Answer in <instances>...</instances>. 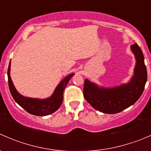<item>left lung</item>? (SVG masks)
Segmentation results:
<instances>
[{
  "label": "left lung",
  "mask_w": 151,
  "mask_h": 151,
  "mask_svg": "<svg viewBox=\"0 0 151 151\" xmlns=\"http://www.w3.org/2000/svg\"><path fill=\"white\" fill-rule=\"evenodd\" d=\"M131 49L135 55L136 66L133 77L127 84L108 88L85 80L84 97L96 110L106 114L118 113L133 105L142 94L147 81L144 55L137 44L132 45Z\"/></svg>",
  "instance_id": "obj_1"
}]
</instances>
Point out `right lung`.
Here are the masks:
<instances>
[{
    "instance_id": "right-lung-1",
    "label": "right lung",
    "mask_w": 151,
    "mask_h": 151,
    "mask_svg": "<svg viewBox=\"0 0 151 151\" xmlns=\"http://www.w3.org/2000/svg\"><path fill=\"white\" fill-rule=\"evenodd\" d=\"M10 66L11 61L9 65L7 74H8L9 87L12 97L14 101L24 109H25L28 113L37 116H45V115H50L55 112L60 107L63 102V91L70 79L74 74H70L66 76L56 87L54 93L51 96L45 99H39L25 97L17 91L10 77Z\"/></svg>"
}]
</instances>
